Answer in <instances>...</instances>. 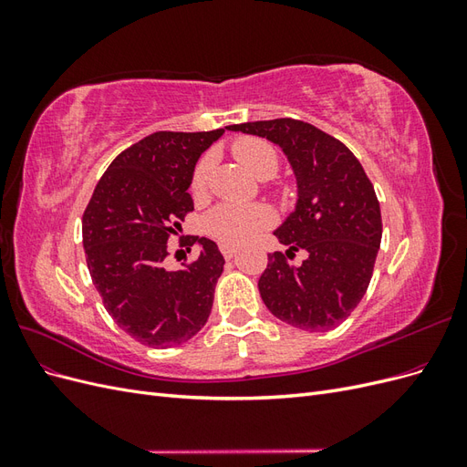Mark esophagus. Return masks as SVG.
Returning a JSON list of instances; mask_svg holds the SVG:
<instances>
[{"label": "esophagus", "mask_w": 467, "mask_h": 467, "mask_svg": "<svg viewBox=\"0 0 467 467\" xmlns=\"http://www.w3.org/2000/svg\"><path fill=\"white\" fill-rule=\"evenodd\" d=\"M220 249H222V255L225 259H234L235 253H237V247H232V245H220Z\"/></svg>", "instance_id": "34e87169"}]
</instances>
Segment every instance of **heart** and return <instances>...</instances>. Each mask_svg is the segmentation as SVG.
Wrapping results in <instances>:
<instances>
[{
    "instance_id": "heart-1",
    "label": "heart",
    "mask_w": 467,
    "mask_h": 467,
    "mask_svg": "<svg viewBox=\"0 0 467 467\" xmlns=\"http://www.w3.org/2000/svg\"><path fill=\"white\" fill-rule=\"evenodd\" d=\"M232 151L257 179H271L278 171L280 161L276 150L261 138H239ZM212 165H214V160L206 153L194 167L191 177V194L194 201H202L208 194ZM271 223L273 214L261 204H220L208 212L204 228L222 245L239 247L255 239Z\"/></svg>"
}]
</instances>
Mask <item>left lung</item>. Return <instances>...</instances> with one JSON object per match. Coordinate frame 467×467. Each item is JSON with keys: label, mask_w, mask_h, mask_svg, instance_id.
Returning a JSON list of instances; mask_svg holds the SVG:
<instances>
[{"label": "left lung", "mask_w": 467, "mask_h": 467, "mask_svg": "<svg viewBox=\"0 0 467 467\" xmlns=\"http://www.w3.org/2000/svg\"><path fill=\"white\" fill-rule=\"evenodd\" d=\"M228 130L271 140L292 165L298 202L275 232L286 253H268L259 292L275 317L304 331L343 323L368 290L381 242L379 202L368 175L341 140L296 119ZM304 248L302 265L287 259Z\"/></svg>", "instance_id": "obj_1"}]
</instances>
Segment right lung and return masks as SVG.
<instances>
[{
	"mask_svg": "<svg viewBox=\"0 0 467 467\" xmlns=\"http://www.w3.org/2000/svg\"><path fill=\"white\" fill-rule=\"evenodd\" d=\"M222 134L223 129L146 136L112 160L83 212L93 285L119 327L146 347L187 343L208 321L225 263L218 245L192 237L199 257L179 271L163 263L169 237L194 210V165Z\"/></svg>",
	"mask_w": 467,
	"mask_h": 467,
	"instance_id": "obj_1",
	"label": "right lung"
}]
</instances>
